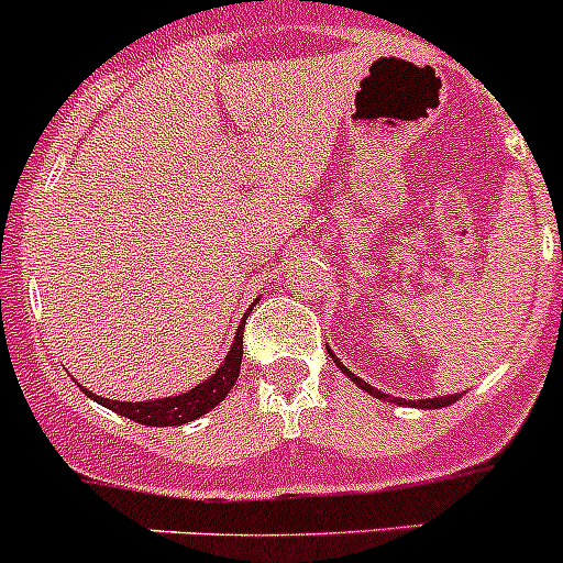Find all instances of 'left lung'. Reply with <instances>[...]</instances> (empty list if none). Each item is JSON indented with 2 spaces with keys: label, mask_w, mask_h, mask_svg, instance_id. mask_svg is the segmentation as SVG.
<instances>
[{
  "label": "left lung",
  "mask_w": 563,
  "mask_h": 563,
  "mask_svg": "<svg viewBox=\"0 0 563 563\" xmlns=\"http://www.w3.org/2000/svg\"><path fill=\"white\" fill-rule=\"evenodd\" d=\"M327 351H329V356H332V360H334V365H338V367H340V371H343V373H345V376H349V378H351V382H354V384H356V387H360V389H365V391H367V395L378 397V400H387V397H389V395H384V391H378L376 387H371V384H367V382H362V378H360V376H354V373H351V371H349V367H345V365H340V360H338V356H334V354H332V349H327ZM460 395H463V391H460ZM460 395H446V397H430V400H408V406H413V408H444V406H452V402H455ZM391 400H395V402H400V406H406V400H402V397H391Z\"/></svg>",
  "instance_id": "left-lung-1"
}]
</instances>
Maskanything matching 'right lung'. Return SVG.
<instances>
[{
	"label": "right lung",
	"mask_w": 563,
	"mask_h": 563,
	"mask_svg": "<svg viewBox=\"0 0 563 563\" xmlns=\"http://www.w3.org/2000/svg\"><path fill=\"white\" fill-rule=\"evenodd\" d=\"M255 305V302H253ZM253 305L247 308V313L242 316L240 327H236L234 343H231V351L225 354L223 365L201 382L198 387L181 391V395L174 397H157V400H144V402H124V400H108V397L95 395V391H87L81 387V391H87V397H92L95 402L100 406L111 408L117 411L119 417H128L133 422L146 424V428H172V424H185L192 422V419L203 417V413L212 411L218 402L225 400L231 387L240 378V365H242V338H245V321L253 310Z\"/></svg>",
	"instance_id": "1"
}]
</instances>
